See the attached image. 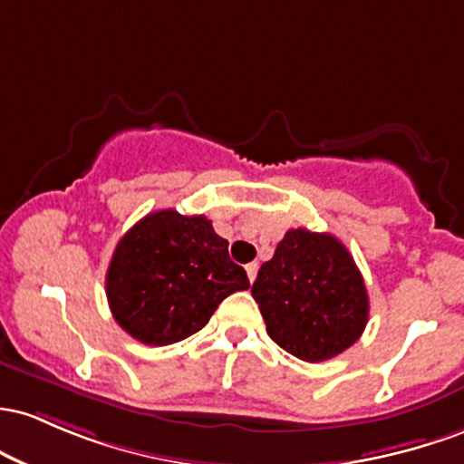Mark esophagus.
I'll use <instances>...</instances> for the list:
<instances>
[{"instance_id":"1","label":"esophagus","mask_w":464,"mask_h":464,"mask_svg":"<svg viewBox=\"0 0 464 464\" xmlns=\"http://www.w3.org/2000/svg\"><path fill=\"white\" fill-rule=\"evenodd\" d=\"M246 272H247L249 283H254V280H256V274H258V263H249V265H246Z\"/></svg>"}]
</instances>
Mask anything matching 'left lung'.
Segmentation results:
<instances>
[{
  "label": "left lung",
  "instance_id": "1",
  "mask_svg": "<svg viewBox=\"0 0 464 464\" xmlns=\"http://www.w3.org/2000/svg\"><path fill=\"white\" fill-rule=\"evenodd\" d=\"M252 295L269 337L302 362L340 355L366 329V285L333 234L289 230L260 265Z\"/></svg>",
  "mask_w": 464,
  "mask_h": 464
}]
</instances>
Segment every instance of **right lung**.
Listing matches in <instances>:
<instances>
[{
  "label": "right lung",
  "instance_id": "obj_1",
  "mask_svg": "<svg viewBox=\"0 0 464 464\" xmlns=\"http://www.w3.org/2000/svg\"><path fill=\"white\" fill-rule=\"evenodd\" d=\"M113 320L149 346H166L201 331L234 291L249 287L227 241L204 215L150 212L120 238L107 269Z\"/></svg>",
  "mask_w": 464,
  "mask_h": 464
}]
</instances>
